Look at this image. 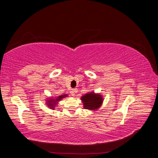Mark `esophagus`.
I'll use <instances>...</instances> for the list:
<instances>
[{
    "instance_id": "34e87169",
    "label": "esophagus",
    "mask_w": 158,
    "mask_h": 158,
    "mask_svg": "<svg viewBox=\"0 0 158 158\" xmlns=\"http://www.w3.org/2000/svg\"><path fill=\"white\" fill-rule=\"evenodd\" d=\"M77 92V89L76 88L75 89H72L70 91V94H72V95H75V94Z\"/></svg>"
}]
</instances>
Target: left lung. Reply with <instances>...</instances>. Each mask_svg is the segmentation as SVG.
<instances>
[{
	"label": "left lung",
	"mask_w": 158,
	"mask_h": 158,
	"mask_svg": "<svg viewBox=\"0 0 158 158\" xmlns=\"http://www.w3.org/2000/svg\"><path fill=\"white\" fill-rule=\"evenodd\" d=\"M84 102V106L85 109L90 110L96 109L102 103V98L101 95H95L92 94H85L84 96L81 98Z\"/></svg>",
	"instance_id": "obj_1"
}]
</instances>
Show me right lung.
<instances>
[{"label": "right lung", "instance_id": "right-lung-1", "mask_svg": "<svg viewBox=\"0 0 158 158\" xmlns=\"http://www.w3.org/2000/svg\"><path fill=\"white\" fill-rule=\"evenodd\" d=\"M64 97H66V95H60V96H59V98H57V99H56V100H55V99H53V100H52V101H49V102H50L49 103H51V104H49V106H51V107H54L53 106H55V104H56L55 102L60 101V99H63V98H64Z\"/></svg>", "mask_w": 158, "mask_h": 158}]
</instances>
